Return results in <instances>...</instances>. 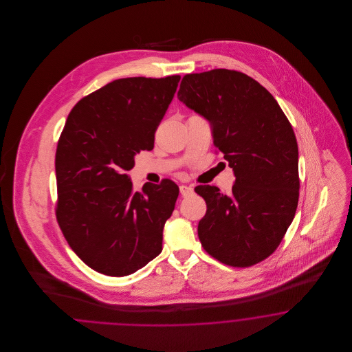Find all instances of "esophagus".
<instances>
[{"mask_svg":"<svg viewBox=\"0 0 352 352\" xmlns=\"http://www.w3.org/2000/svg\"><path fill=\"white\" fill-rule=\"evenodd\" d=\"M179 191H181V194H182L184 197H188V195H191V194L194 192V187H192V186H184V184H182V186L179 187Z\"/></svg>","mask_w":352,"mask_h":352,"instance_id":"esophagus-1","label":"esophagus"}]
</instances>
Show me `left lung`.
Listing matches in <instances>:
<instances>
[{
  "instance_id": "1",
  "label": "left lung",
  "mask_w": 352,
  "mask_h": 352,
  "mask_svg": "<svg viewBox=\"0 0 352 352\" xmlns=\"http://www.w3.org/2000/svg\"><path fill=\"white\" fill-rule=\"evenodd\" d=\"M178 99L208 120L236 177L231 195L210 184L195 187L207 204L198 224L201 247L226 265H254L277 250L298 206L293 128L261 84L234 69L184 75Z\"/></svg>"
}]
</instances>
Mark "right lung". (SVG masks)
<instances>
[{
    "label": "right lung",
    "instance_id": "1",
    "mask_svg": "<svg viewBox=\"0 0 352 352\" xmlns=\"http://www.w3.org/2000/svg\"><path fill=\"white\" fill-rule=\"evenodd\" d=\"M179 80L118 79L68 115L55 154L56 219L72 251L99 273L132 274L162 251L179 188L164 179L134 192L126 171L135 154L153 149Z\"/></svg>",
    "mask_w": 352,
    "mask_h": 352
}]
</instances>
